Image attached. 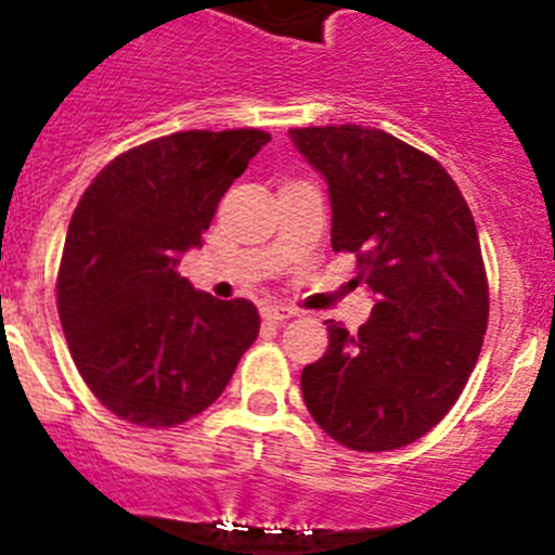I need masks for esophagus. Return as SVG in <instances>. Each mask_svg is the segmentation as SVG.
Instances as JSON below:
<instances>
[{"instance_id": "1", "label": "esophagus", "mask_w": 555, "mask_h": 555, "mask_svg": "<svg viewBox=\"0 0 555 555\" xmlns=\"http://www.w3.org/2000/svg\"><path fill=\"white\" fill-rule=\"evenodd\" d=\"M262 318L271 320V323H282V320L295 318V312L289 307H276V304H273V307L262 309Z\"/></svg>"}]
</instances>
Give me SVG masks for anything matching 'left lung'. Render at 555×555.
I'll list each match as a JSON object with an SVG mask.
<instances>
[{"label": "left lung", "mask_w": 555, "mask_h": 555, "mask_svg": "<svg viewBox=\"0 0 555 555\" xmlns=\"http://www.w3.org/2000/svg\"><path fill=\"white\" fill-rule=\"evenodd\" d=\"M328 183L331 246L353 251L372 293L356 334L328 323V350L304 366L309 413L341 447L413 443L457 402L488 331V276L468 202L447 169L377 128H293Z\"/></svg>", "instance_id": "obj_1"}]
</instances>
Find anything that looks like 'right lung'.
Masks as SVG:
<instances>
[{
	"label": "right lung",
	"instance_id": "obj_1",
	"mask_svg": "<svg viewBox=\"0 0 555 555\" xmlns=\"http://www.w3.org/2000/svg\"><path fill=\"white\" fill-rule=\"evenodd\" d=\"M266 131H180L117 155L67 227L56 307L92 395L139 427H175L221 397L260 334L246 298L219 301L178 273Z\"/></svg>",
	"mask_w": 555,
	"mask_h": 555
}]
</instances>
